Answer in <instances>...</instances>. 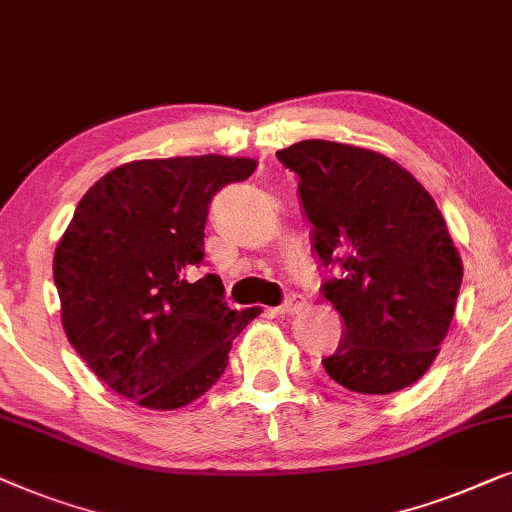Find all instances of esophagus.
Returning a JSON list of instances; mask_svg holds the SVG:
<instances>
[{"instance_id":"obj_1","label":"esophagus","mask_w":512,"mask_h":512,"mask_svg":"<svg viewBox=\"0 0 512 512\" xmlns=\"http://www.w3.org/2000/svg\"><path fill=\"white\" fill-rule=\"evenodd\" d=\"M299 306H301L299 301L294 299V297H290V299L285 301V304H280L278 308H273V313H276V315H292V313L299 311Z\"/></svg>"}]
</instances>
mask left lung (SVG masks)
<instances>
[{
	"label": "left lung",
	"instance_id": "1",
	"mask_svg": "<svg viewBox=\"0 0 512 512\" xmlns=\"http://www.w3.org/2000/svg\"><path fill=\"white\" fill-rule=\"evenodd\" d=\"M276 157L299 176L320 266L338 269L322 285L345 325L327 376L357 394L413 385L448 336L464 276L436 201L390 157L348 143L308 139Z\"/></svg>",
	"mask_w": 512,
	"mask_h": 512
}]
</instances>
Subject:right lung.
<instances>
[{
  "label": "right lung",
  "instance_id": "1",
  "mask_svg": "<svg viewBox=\"0 0 512 512\" xmlns=\"http://www.w3.org/2000/svg\"><path fill=\"white\" fill-rule=\"evenodd\" d=\"M250 157L199 155L115 167L83 194L55 248L62 327L115 394L153 410L187 406L227 369L259 308L232 311L204 262L215 192L246 181Z\"/></svg>",
  "mask_w": 512,
  "mask_h": 512
}]
</instances>
